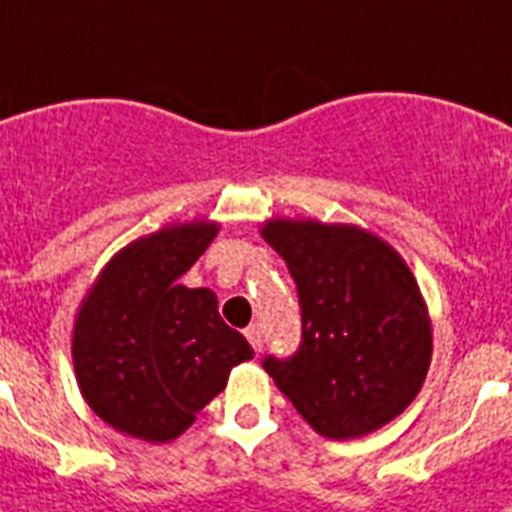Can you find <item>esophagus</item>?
Returning a JSON list of instances; mask_svg holds the SVG:
<instances>
[{
    "label": "esophagus",
    "instance_id": "34e87169",
    "mask_svg": "<svg viewBox=\"0 0 512 512\" xmlns=\"http://www.w3.org/2000/svg\"><path fill=\"white\" fill-rule=\"evenodd\" d=\"M246 337H248V342L253 345V350L264 348V332H261L259 324H251V327L246 329Z\"/></svg>",
    "mask_w": 512,
    "mask_h": 512
}]
</instances>
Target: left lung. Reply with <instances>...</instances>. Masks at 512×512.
Here are the masks:
<instances>
[{
  "instance_id": "8db88e82",
  "label": "left lung",
  "mask_w": 512,
  "mask_h": 512,
  "mask_svg": "<svg viewBox=\"0 0 512 512\" xmlns=\"http://www.w3.org/2000/svg\"><path fill=\"white\" fill-rule=\"evenodd\" d=\"M261 238L285 259L301 303V348L264 358L295 411L329 439H356L413 403L432 361L418 282L390 243L356 225L269 219Z\"/></svg>"
}]
</instances>
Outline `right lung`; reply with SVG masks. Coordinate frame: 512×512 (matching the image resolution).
<instances>
[{
    "label": "right lung",
    "mask_w": 512,
    "mask_h": 512,
    "mask_svg": "<svg viewBox=\"0 0 512 512\" xmlns=\"http://www.w3.org/2000/svg\"><path fill=\"white\" fill-rule=\"evenodd\" d=\"M217 222L170 225L117 251L80 303L73 363L80 395L117 432L172 442L225 390L253 348L209 287L180 277L217 238Z\"/></svg>",
    "instance_id": "right-lung-1"
}]
</instances>
